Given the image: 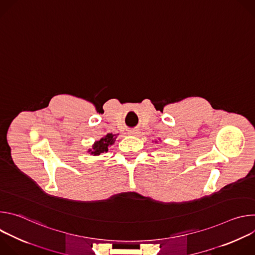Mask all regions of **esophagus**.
I'll return each mask as SVG.
<instances>
[{
  "label": "esophagus",
  "mask_w": 255,
  "mask_h": 255,
  "mask_svg": "<svg viewBox=\"0 0 255 255\" xmlns=\"http://www.w3.org/2000/svg\"><path fill=\"white\" fill-rule=\"evenodd\" d=\"M128 134L129 135H133V136H137L139 134V131L137 129H130L128 131Z\"/></svg>",
  "instance_id": "34e87169"
}]
</instances>
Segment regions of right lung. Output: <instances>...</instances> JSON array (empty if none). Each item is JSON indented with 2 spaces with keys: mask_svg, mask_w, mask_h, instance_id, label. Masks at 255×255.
<instances>
[{
  "mask_svg": "<svg viewBox=\"0 0 255 255\" xmlns=\"http://www.w3.org/2000/svg\"><path fill=\"white\" fill-rule=\"evenodd\" d=\"M114 136L113 134H107L104 138H102L101 140L97 141L94 146H93V150H90L92 154L94 155H99L103 152H107L108 151V147L110 146V145H112L114 143Z\"/></svg>",
  "mask_w": 255,
  "mask_h": 255,
  "instance_id": "obj_1",
  "label": "right lung"
}]
</instances>
